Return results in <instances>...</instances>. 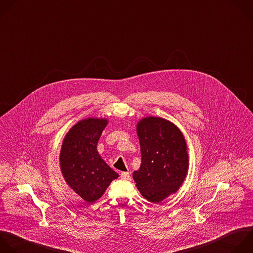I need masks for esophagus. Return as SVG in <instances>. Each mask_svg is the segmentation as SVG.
<instances>
[{"label":"esophagus","mask_w":253,"mask_h":253,"mask_svg":"<svg viewBox=\"0 0 253 253\" xmlns=\"http://www.w3.org/2000/svg\"><path fill=\"white\" fill-rule=\"evenodd\" d=\"M121 179L123 180H130V174L128 172H122L120 175Z\"/></svg>","instance_id":"esophagus-1"}]
</instances>
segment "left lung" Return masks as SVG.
Instances as JSON below:
<instances>
[{
  "label": "left lung",
  "mask_w": 253,
  "mask_h": 253,
  "mask_svg": "<svg viewBox=\"0 0 253 253\" xmlns=\"http://www.w3.org/2000/svg\"><path fill=\"white\" fill-rule=\"evenodd\" d=\"M141 166L133 179L142 196L158 204L176 193L189 169L184 135L172 122L161 117H145L137 124Z\"/></svg>",
  "instance_id": "obj_1"
}]
</instances>
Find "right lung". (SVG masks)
Wrapping results in <instances>:
<instances>
[{
	"mask_svg": "<svg viewBox=\"0 0 253 253\" xmlns=\"http://www.w3.org/2000/svg\"><path fill=\"white\" fill-rule=\"evenodd\" d=\"M108 121L88 118L77 122L65 135L60 155V170L66 184L84 201L92 204L102 197L119 175L97 152V143Z\"/></svg>",
	"mask_w": 253,
	"mask_h": 253,
	"instance_id": "add662e5",
	"label": "right lung"
}]
</instances>
